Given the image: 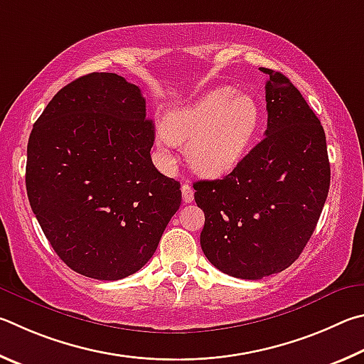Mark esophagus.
Masks as SVG:
<instances>
[{
    "label": "esophagus",
    "mask_w": 364,
    "mask_h": 364,
    "mask_svg": "<svg viewBox=\"0 0 364 364\" xmlns=\"http://www.w3.org/2000/svg\"><path fill=\"white\" fill-rule=\"evenodd\" d=\"M193 195H195V192H193L192 186H188V183H183V186H182V198H183V201L192 203L195 200Z\"/></svg>",
    "instance_id": "esophagus-1"
}]
</instances>
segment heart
<instances>
[{"instance_id":"1","label":"heart","mask_w":364,"mask_h":364,"mask_svg":"<svg viewBox=\"0 0 364 364\" xmlns=\"http://www.w3.org/2000/svg\"><path fill=\"white\" fill-rule=\"evenodd\" d=\"M262 124L256 97L218 87L164 119L159 149L188 140V159L206 176H222L246 156Z\"/></svg>"}]
</instances>
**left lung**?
I'll list each match as a JSON object with an SVG mask.
<instances>
[{"instance_id": "obj_1", "label": "left lung", "mask_w": 364, "mask_h": 364, "mask_svg": "<svg viewBox=\"0 0 364 364\" xmlns=\"http://www.w3.org/2000/svg\"><path fill=\"white\" fill-rule=\"evenodd\" d=\"M269 75L264 140L230 174L193 186L205 211L200 243L227 275L260 279L301 256L329 192L326 136L314 110L283 73Z\"/></svg>"}]
</instances>
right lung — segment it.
<instances>
[{
    "label": "right lung",
    "instance_id": "add662e5",
    "mask_svg": "<svg viewBox=\"0 0 364 364\" xmlns=\"http://www.w3.org/2000/svg\"><path fill=\"white\" fill-rule=\"evenodd\" d=\"M155 126L139 86L89 73L62 87L31 129L25 186L63 262L114 282L155 254L182 201L181 183L151 163Z\"/></svg>",
    "mask_w": 364,
    "mask_h": 364
}]
</instances>
